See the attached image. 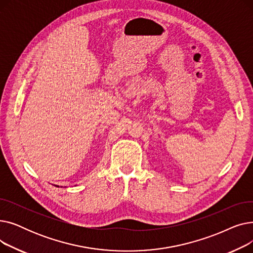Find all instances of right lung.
<instances>
[{"mask_svg":"<svg viewBox=\"0 0 253 253\" xmlns=\"http://www.w3.org/2000/svg\"><path fill=\"white\" fill-rule=\"evenodd\" d=\"M55 187H58V185H55Z\"/></svg>","mask_w":253,"mask_h":253,"instance_id":"add662e5","label":"right lung"}]
</instances>
